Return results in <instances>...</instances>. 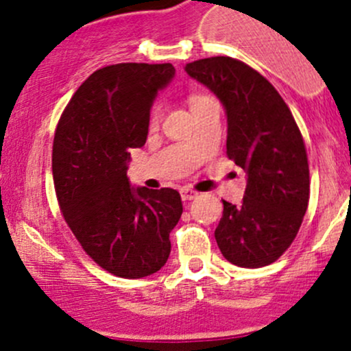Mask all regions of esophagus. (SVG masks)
I'll use <instances>...</instances> for the list:
<instances>
[{
	"mask_svg": "<svg viewBox=\"0 0 351 351\" xmlns=\"http://www.w3.org/2000/svg\"><path fill=\"white\" fill-rule=\"evenodd\" d=\"M180 193H182L183 200H193V198L198 195L195 190H192V189H182L180 190Z\"/></svg>",
	"mask_w": 351,
	"mask_h": 351,
	"instance_id": "esophagus-1",
	"label": "esophagus"
}]
</instances>
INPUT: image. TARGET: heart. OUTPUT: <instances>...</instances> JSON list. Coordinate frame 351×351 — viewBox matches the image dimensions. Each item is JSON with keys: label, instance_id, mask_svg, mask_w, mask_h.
<instances>
[{"label": "heart", "instance_id": "b5f03b06", "mask_svg": "<svg viewBox=\"0 0 351 351\" xmlns=\"http://www.w3.org/2000/svg\"><path fill=\"white\" fill-rule=\"evenodd\" d=\"M205 98H208V97H205V95H200V93L190 95V98H189L190 107H195L197 104H200V101L205 100ZM158 119H159V107H154L153 112H151V123L158 122Z\"/></svg>", "mask_w": 351, "mask_h": 351}]
</instances>
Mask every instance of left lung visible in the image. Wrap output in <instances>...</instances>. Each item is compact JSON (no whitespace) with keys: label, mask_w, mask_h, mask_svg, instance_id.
<instances>
[{"label":"left lung","mask_w":351,"mask_h":351,"mask_svg":"<svg viewBox=\"0 0 351 351\" xmlns=\"http://www.w3.org/2000/svg\"><path fill=\"white\" fill-rule=\"evenodd\" d=\"M185 69L224 104L226 153L247 173L241 205L222 200L215 241L229 263L267 267L289 250L309 204L302 134L274 84L243 61L217 56Z\"/></svg>","instance_id":"8db88e82"}]
</instances>
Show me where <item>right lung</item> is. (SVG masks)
Returning a JSON list of instances; mask_svg holds the SVG:
<instances>
[{
    "label": "right lung",
    "instance_id": "1",
    "mask_svg": "<svg viewBox=\"0 0 351 351\" xmlns=\"http://www.w3.org/2000/svg\"><path fill=\"white\" fill-rule=\"evenodd\" d=\"M175 67L122 62L95 71L59 119L52 176L66 224L84 253L115 277L143 278L166 263L182 217L173 189H130V149L144 146L153 100Z\"/></svg>",
    "mask_w": 351,
    "mask_h": 351
}]
</instances>
